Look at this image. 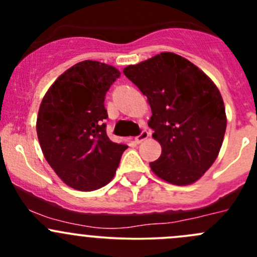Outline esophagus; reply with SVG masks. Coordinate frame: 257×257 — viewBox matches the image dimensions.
<instances>
[{"label": "esophagus", "instance_id": "34e87169", "mask_svg": "<svg viewBox=\"0 0 257 257\" xmlns=\"http://www.w3.org/2000/svg\"><path fill=\"white\" fill-rule=\"evenodd\" d=\"M148 137H149V132H148L147 129H144V131H142V133L139 134L138 137H136V142L137 143H142L145 139H148Z\"/></svg>", "mask_w": 257, "mask_h": 257}]
</instances>
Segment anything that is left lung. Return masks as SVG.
<instances>
[{
	"instance_id": "left-lung-1",
	"label": "left lung",
	"mask_w": 257,
	"mask_h": 257,
	"mask_svg": "<svg viewBox=\"0 0 257 257\" xmlns=\"http://www.w3.org/2000/svg\"><path fill=\"white\" fill-rule=\"evenodd\" d=\"M123 73L147 95L152 108L148 125L162 145L159 159L149 164L154 174L174 185L195 183L219 155L226 131L217 87L172 52L125 67Z\"/></svg>"
}]
</instances>
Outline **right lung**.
<instances>
[{
  "instance_id": "right-lung-1",
  "label": "right lung",
  "mask_w": 257,
  "mask_h": 257,
  "mask_svg": "<svg viewBox=\"0 0 257 257\" xmlns=\"http://www.w3.org/2000/svg\"><path fill=\"white\" fill-rule=\"evenodd\" d=\"M119 76L105 63L79 62L57 78L41 103L36 128L43 155L77 190H95L109 183L128 148L113 143L105 132V94Z\"/></svg>"
}]
</instances>
